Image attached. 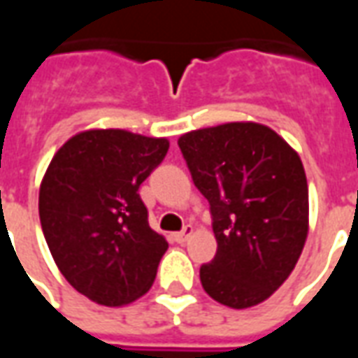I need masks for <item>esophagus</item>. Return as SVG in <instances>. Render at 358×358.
I'll list each match as a JSON object with an SVG mask.
<instances>
[{
	"label": "esophagus",
	"mask_w": 358,
	"mask_h": 358,
	"mask_svg": "<svg viewBox=\"0 0 358 358\" xmlns=\"http://www.w3.org/2000/svg\"><path fill=\"white\" fill-rule=\"evenodd\" d=\"M192 234H194V226L186 224V226H184V230H182V232L174 234V240L178 241V243H184V241H187V238H189Z\"/></svg>",
	"instance_id": "esophagus-1"
}]
</instances>
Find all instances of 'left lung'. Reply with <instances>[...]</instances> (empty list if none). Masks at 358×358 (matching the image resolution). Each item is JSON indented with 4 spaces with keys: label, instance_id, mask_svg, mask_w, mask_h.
Returning a JSON list of instances; mask_svg holds the SVG:
<instances>
[{
    "label": "left lung",
    "instance_id": "obj_1",
    "mask_svg": "<svg viewBox=\"0 0 358 358\" xmlns=\"http://www.w3.org/2000/svg\"><path fill=\"white\" fill-rule=\"evenodd\" d=\"M178 145L210 205L218 245L199 268L203 289L226 307H255L287 280L307 241L308 186L299 155L259 122L192 130Z\"/></svg>",
    "mask_w": 358,
    "mask_h": 358
}]
</instances>
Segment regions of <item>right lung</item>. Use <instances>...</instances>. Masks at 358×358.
<instances>
[{
    "instance_id": "1",
    "label": "right lung",
    "mask_w": 358,
    "mask_h": 358,
    "mask_svg": "<svg viewBox=\"0 0 358 358\" xmlns=\"http://www.w3.org/2000/svg\"><path fill=\"white\" fill-rule=\"evenodd\" d=\"M169 151L166 138L84 130L51 159L40 222L66 282L97 305L122 307L149 292L169 243L151 230L141 182Z\"/></svg>"
}]
</instances>
